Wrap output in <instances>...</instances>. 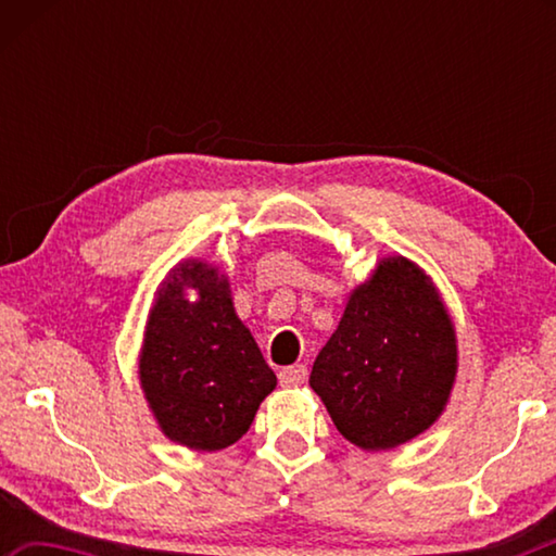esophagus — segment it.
Listing matches in <instances>:
<instances>
[{
    "label": "esophagus",
    "instance_id": "1",
    "mask_svg": "<svg viewBox=\"0 0 556 556\" xmlns=\"http://www.w3.org/2000/svg\"><path fill=\"white\" fill-rule=\"evenodd\" d=\"M306 380V365H289V368L279 370V384L281 388H299Z\"/></svg>",
    "mask_w": 556,
    "mask_h": 556
}]
</instances>
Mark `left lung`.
<instances>
[{"instance_id": "left-lung-1", "label": "left lung", "mask_w": 556, "mask_h": 556, "mask_svg": "<svg viewBox=\"0 0 556 556\" xmlns=\"http://www.w3.org/2000/svg\"><path fill=\"white\" fill-rule=\"evenodd\" d=\"M456 370V331L434 281L407 257H384L353 289L308 384L351 444L388 451L434 425Z\"/></svg>"}]
</instances>
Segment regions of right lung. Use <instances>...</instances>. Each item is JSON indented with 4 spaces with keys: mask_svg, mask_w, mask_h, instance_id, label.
<instances>
[{
    "mask_svg": "<svg viewBox=\"0 0 556 556\" xmlns=\"http://www.w3.org/2000/svg\"><path fill=\"white\" fill-rule=\"evenodd\" d=\"M193 288L191 302L185 289ZM139 382L159 429L193 451H220L250 429L277 375L235 314L218 267L186 260L172 269L149 312Z\"/></svg>",
    "mask_w": 556,
    "mask_h": 556,
    "instance_id": "obj_1",
    "label": "right lung"
}]
</instances>
